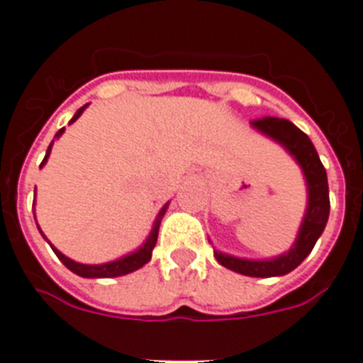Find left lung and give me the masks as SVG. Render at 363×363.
Wrapping results in <instances>:
<instances>
[{
	"label": "left lung",
	"instance_id": "1",
	"mask_svg": "<svg viewBox=\"0 0 363 363\" xmlns=\"http://www.w3.org/2000/svg\"><path fill=\"white\" fill-rule=\"evenodd\" d=\"M252 128L271 137L272 140L280 143L295 157L296 163L301 164L308 187L306 215H304L298 235H296L293 247L289 248V252L280 254V256L271 257V259H242V257L230 256V254L215 250V257L223 267L245 274V277H284L306 259L311 248L315 247L319 235L325 230L328 213H330L328 179H326V170L319 160V154H317L313 143L295 124H291L286 118L263 116V118L252 121Z\"/></svg>",
	"mask_w": 363,
	"mask_h": 363
}]
</instances>
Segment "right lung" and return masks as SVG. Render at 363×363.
<instances>
[{"label":"right lung","mask_w":363,"mask_h":363,"mask_svg":"<svg viewBox=\"0 0 363 363\" xmlns=\"http://www.w3.org/2000/svg\"><path fill=\"white\" fill-rule=\"evenodd\" d=\"M86 106L79 107L77 109V113L74 116H72L70 124L74 121H77L81 116V113L85 111ZM62 131H65V128H61V130L57 131L55 133V139L57 137H61ZM52 146H53V140L52 145L48 146L46 150V157H44V161L40 163V167H44L48 161V157H50V152H52ZM33 208H35V202H33ZM167 208H169V203H164L163 208H161L160 215H157V218H155L154 223V228H152V232H150L148 239L145 241V245H140L135 252L128 254V256H122L121 259H115V262H109V263H101V265H85V263H77L74 262V259H70V257H67L62 252H59L55 247L53 248V252L57 254V257L61 259L65 265H67L68 269H70L72 272H76V274H79V277L83 278H115V277H124V274H128V272H133L137 271V269H140L143 265H146V263L150 262V257H152V250H154L155 242H157V233H160V224H161V218H163L164 211H167ZM35 213V211H33ZM38 226V224H37ZM40 230V228H38ZM42 233V232H40ZM44 235V233H42ZM46 239V238H44ZM48 241V239H46ZM50 242V241H48Z\"/></svg>","instance_id":"1"}]
</instances>
